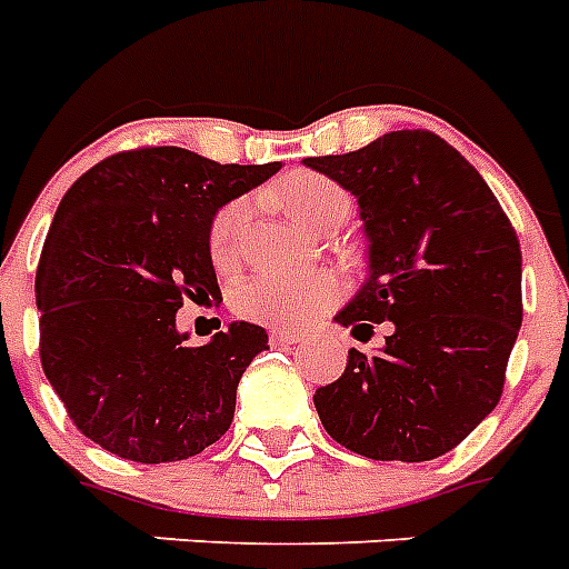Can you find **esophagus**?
I'll return each mask as SVG.
<instances>
[{
    "mask_svg": "<svg viewBox=\"0 0 569 569\" xmlns=\"http://www.w3.org/2000/svg\"><path fill=\"white\" fill-rule=\"evenodd\" d=\"M268 339H271V346L274 348H289L295 342H301V333L298 330H286V328H271L268 330Z\"/></svg>",
    "mask_w": 569,
    "mask_h": 569,
    "instance_id": "1",
    "label": "esophagus"
}]
</instances>
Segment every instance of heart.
<instances>
[{
  "label": "heart",
  "instance_id": "b5f03b06",
  "mask_svg": "<svg viewBox=\"0 0 569 569\" xmlns=\"http://www.w3.org/2000/svg\"><path fill=\"white\" fill-rule=\"evenodd\" d=\"M280 200L295 223L316 227L333 212H348V194L337 182L319 173H295L280 186ZM248 221L244 200H232L212 218L209 227V253L214 266L227 268L236 262L241 248V232ZM339 280L321 268L298 271H257L241 280L232 292V307L239 316L274 328H298L319 319L330 303L337 301Z\"/></svg>",
  "mask_w": 569,
  "mask_h": 569
}]
</instances>
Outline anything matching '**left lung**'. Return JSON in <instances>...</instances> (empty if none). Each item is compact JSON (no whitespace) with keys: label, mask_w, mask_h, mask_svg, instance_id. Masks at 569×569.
<instances>
[{"label":"left lung","mask_w":569,"mask_h":569,"mask_svg":"<svg viewBox=\"0 0 569 569\" xmlns=\"http://www.w3.org/2000/svg\"><path fill=\"white\" fill-rule=\"evenodd\" d=\"M307 168L351 191L369 274L333 316L355 339L342 378L316 389L325 431L372 460H433L493 413L522 325V253L481 173L440 136L398 129Z\"/></svg>","instance_id":"8db88e82"}]
</instances>
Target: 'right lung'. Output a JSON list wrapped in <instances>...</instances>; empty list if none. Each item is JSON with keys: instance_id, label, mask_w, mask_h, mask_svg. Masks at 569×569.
Masks as SVG:
<instances>
[{"instance_id": "obj_1", "label": "right lung", "mask_w": 569, "mask_h": 569, "mask_svg": "<svg viewBox=\"0 0 569 569\" xmlns=\"http://www.w3.org/2000/svg\"><path fill=\"white\" fill-rule=\"evenodd\" d=\"M280 168L144 147L102 159L61 197L34 280L40 363L88 440L168 463L227 433L266 328L232 321L189 348L177 310L221 298L212 218Z\"/></svg>"}]
</instances>
